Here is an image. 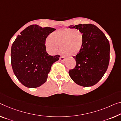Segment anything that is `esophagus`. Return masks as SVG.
I'll return each mask as SVG.
<instances>
[{
	"label": "esophagus",
	"mask_w": 121,
	"mask_h": 121,
	"mask_svg": "<svg viewBox=\"0 0 121 121\" xmlns=\"http://www.w3.org/2000/svg\"><path fill=\"white\" fill-rule=\"evenodd\" d=\"M59 59H60V60L62 61V62H64L65 60V57L64 56H60V58H59Z\"/></svg>",
	"instance_id": "obj_1"
}]
</instances>
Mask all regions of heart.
<instances>
[{"instance_id":"obj_1","label":"heart","mask_w":121,"mask_h":121,"mask_svg":"<svg viewBox=\"0 0 121 121\" xmlns=\"http://www.w3.org/2000/svg\"><path fill=\"white\" fill-rule=\"evenodd\" d=\"M85 44V36L78 30L65 29L51 33L45 46L51 54L58 53L60 49L68 57L76 56L81 52Z\"/></svg>"}]
</instances>
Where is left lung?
<instances>
[{"label":"left lung","mask_w":121,"mask_h":121,"mask_svg":"<svg viewBox=\"0 0 121 121\" xmlns=\"http://www.w3.org/2000/svg\"><path fill=\"white\" fill-rule=\"evenodd\" d=\"M70 29L81 31L85 36V44L81 52L73 56L75 68L69 74L76 84L91 86L97 83L104 75L110 59V44L101 30L95 25L78 24L70 25Z\"/></svg>","instance_id":"8db88e82"}]
</instances>
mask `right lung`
<instances>
[{
  "label": "right lung",
  "instance_id": "right-lung-1",
  "mask_svg": "<svg viewBox=\"0 0 121 121\" xmlns=\"http://www.w3.org/2000/svg\"><path fill=\"white\" fill-rule=\"evenodd\" d=\"M56 29L42 27L38 25L29 26L18 35L11 47V65L14 75L24 86L36 88L43 84L53 63L59 55L47 53L45 40Z\"/></svg>",
  "mask_w": 121,
  "mask_h": 121
}]
</instances>
